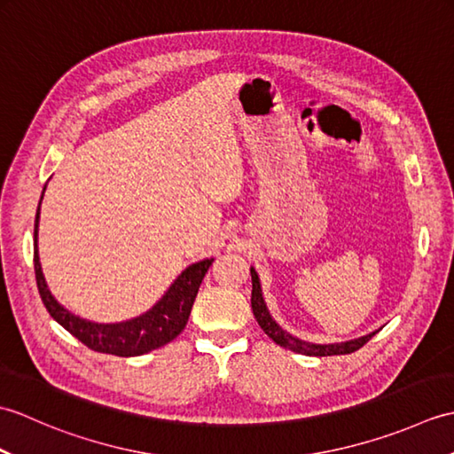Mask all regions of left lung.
I'll use <instances>...</instances> for the list:
<instances>
[{
  "mask_svg": "<svg viewBox=\"0 0 454 454\" xmlns=\"http://www.w3.org/2000/svg\"><path fill=\"white\" fill-rule=\"evenodd\" d=\"M249 273H252V308H254L255 320H257L259 325H262V330L269 337H271V340L277 345L285 347V349H291L294 353L308 355V356L347 355V353H353L356 349H361V347L376 333V332H372V333H366L363 337H356V340L341 341V343H310V341L298 340V337H294V335L288 333L286 330H283V327L273 320V316H271V312H269V308L265 304L262 283H259L257 271L252 267V269H249Z\"/></svg>",
  "mask_w": 454,
  "mask_h": 454,
  "instance_id": "obj_1",
  "label": "left lung"
}]
</instances>
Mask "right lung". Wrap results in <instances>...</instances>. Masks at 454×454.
<instances>
[{
  "instance_id": "right-lung-1",
  "label": "right lung",
  "mask_w": 454,
  "mask_h": 454,
  "mask_svg": "<svg viewBox=\"0 0 454 454\" xmlns=\"http://www.w3.org/2000/svg\"><path fill=\"white\" fill-rule=\"evenodd\" d=\"M46 189V187H44ZM44 197V191H43ZM41 197V200H43ZM38 220H41V202H38L36 218H35V275H36V286L41 293L43 302L46 306L48 314L60 324L64 330L70 332L74 337L88 345L90 349L99 353H109L117 356H138L144 353H150L158 347H163L183 332L187 325L189 314L195 296L199 293V286L205 278L208 267L215 259H202L189 265L183 271L171 286L166 291L160 301L153 304L150 310L132 317L127 322L117 324H98L85 317L75 316L74 312L66 310V308L56 301L52 293L48 291L46 278L43 275L41 257H38Z\"/></svg>"
}]
</instances>
